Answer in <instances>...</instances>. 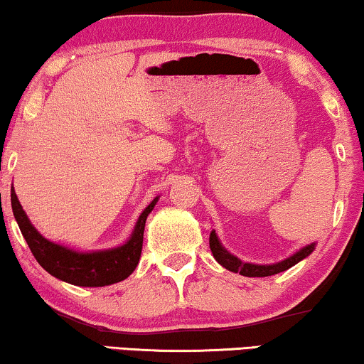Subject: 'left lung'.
Here are the masks:
<instances>
[{
  "label": "left lung",
  "instance_id": "1",
  "mask_svg": "<svg viewBox=\"0 0 364 364\" xmlns=\"http://www.w3.org/2000/svg\"><path fill=\"white\" fill-rule=\"evenodd\" d=\"M208 242H210V250L213 253V258H215L223 268H227V270H230L233 273H240L243 277H270V275H277V273L280 272H285L293 265H296L298 262H301L303 258L310 255V253L315 250V245H316V243H310V245L300 248V250L295 252L293 255H290L282 262L270 263V265H257V263L242 262L238 257L232 255V253L222 245L220 240H218L215 230L210 232V238H208Z\"/></svg>",
  "mask_w": 364,
  "mask_h": 364
}]
</instances>
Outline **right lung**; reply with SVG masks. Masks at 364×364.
Listing matches in <instances>:
<instances>
[{
  "label": "right lung",
  "instance_id": "right-lung-1",
  "mask_svg": "<svg viewBox=\"0 0 364 364\" xmlns=\"http://www.w3.org/2000/svg\"><path fill=\"white\" fill-rule=\"evenodd\" d=\"M159 197L144 208L139 215L136 227L124 245L106 248V250L77 252L74 248L59 245L48 240L36 230L23 210L16 192L11 187V207L28 247L31 248L34 258L48 273L59 280L76 287H106L122 282L136 270L142 252L144 227L152 208L156 207Z\"/></svg>",
  "mask_w": 364,
  "mask_h": 364
}]
</instances>
